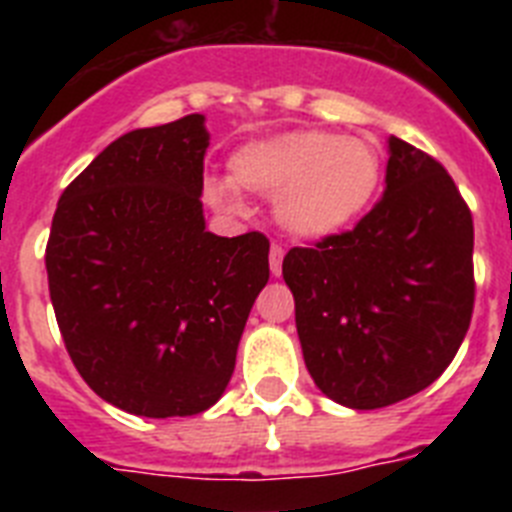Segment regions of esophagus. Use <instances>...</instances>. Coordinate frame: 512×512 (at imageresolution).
<instances>
[{
  "instance_id": "34e87169",
  "label": "esophagus",
  "mask_w": 512,
  "mask_h": 512,
  "mask_svg": "<svg viewBox=\"0 0 512 512\" xmlns=\"http://www.w3.org/2000/svg\"><path fill=\"white\" fill-rule=\"evenodd\" d=\"M282 261H284V248L274 243V246L269 248V269L274 277H279V274H282Z\"/></svg>"
}]
</instances>
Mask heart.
Returning <instances> with one entry per match:
<instances>
[{
	"label": "heart",
	"mask_w": 512,
	"mask_h": 512,
	"mask_svg": "<svg viewBox=\"0 0 512 512\" xmlns=\"http://www.w3.org/2000/svg\"><path fill=\"white\" fill-rule=\"evenodd\" d=\"M233 182L207 184V200L223 212H241V194L277 197V225L297 241L318 243L348 233L374 207L384 182L379 148L366 138L330 130H287L253 140L230 158Z\"/></svg>",
	"instance_id": "heart-1"
}]
</instances>
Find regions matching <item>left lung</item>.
Instances as JSON below:
<instances>
[{
    "label": "left lung",
    "instance_id": "left-lung-1",
    "mask_svg": "<svg viewBox=\"0 0 512 512\" xmlns=\"http://www.w3.org/2000/svg\"><path fill=\"white\" fill-rule=\"evenodd\" d=\"M382 200L348 233L289 248L305 366L354 410L395 405L436 382L474 310V225L436 158L390 135Z\"/></svg>",
    "mask_w": 512,
    "mask_h": 512
}]
</instances>
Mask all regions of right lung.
Wrapping results in <instances>:
<instances>
[{
	"label": "right lung",
	"mask_w": 512,
	"mask_h": 512,
	"mask_svg": "<svg viewBox=\"0 0 512 512\" xmlns=\"http://www.w3.org/2000/svg\"><path fill=\"white\" fill-rule=\"evenodd\" d=\"M207 146L202 115L125 133L63 189L45 246L76 372L143 418L205 413L223 397L269 282L264 233L205 230Z\"/></svg>",
	"instance_id": "1"
}]
</instances>
